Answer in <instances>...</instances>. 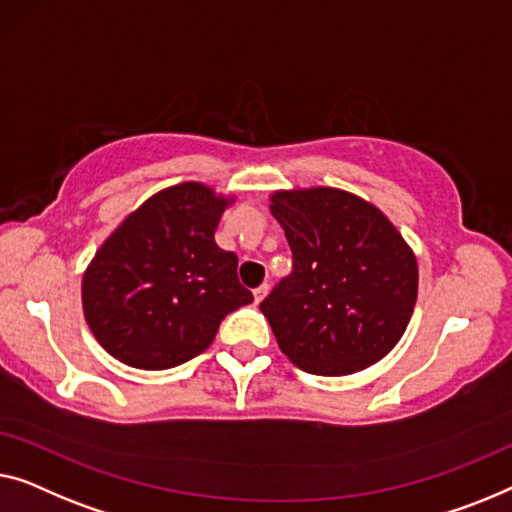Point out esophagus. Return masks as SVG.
Segmentation results:
<instances>
[{
  "label": "esophagus",
  "instance_id": "obj_1",
  "mask_svg": "<svg viewBox=\"0 0 512 512\" xmlns=\"http://www.w3.org/2000/svg\"><path fill=\"white\" fill-rule=\"evenodd\" d=\"M266 294H269V285H266V283H262L259 287H255V290H253L255 304H259V301H262V299L266 297Z\"/></svg>",
  "mask_w": 512,
  "mask_h": 512
}]
</instances>
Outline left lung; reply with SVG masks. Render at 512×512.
<instances>
[{
  "label": "left lung",
  "mask_w": 512,
  "mask_h": 512,
  "mask_svg": "<svg viewBox=\"0 0 512 512\" xmlns=\"http://www.w3.org/2000/svg\"><path fill=\"white\" fill-rule=\"evenodd\" d=\"M294 271L259 311L278 348L315 376H350L401 341L417 301L413 248L376 204L338 187L269 197Z\"/></svg>",
  "instance_id": "obj_1"
}]
</instances>
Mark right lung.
Segmentation results:
<instances>
[{"label":"right lung","instance_id":"add662e5","mask_svg":"<svg viewBox=\"0 0 512 512\" xmlns=\"http://www.w3.org/2000/svg\"><path fill=\"white\" fill-rule=\"evenodd\" d=\"M236 194L185 181L164 187L113 229L88 269L85 322L118 362L164 371L213 343L222 318L253 301L239 257L215 243Z\"/></svg>","mask_w":512,"mask_h":512}]
</instances>
